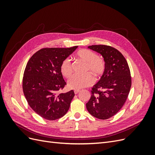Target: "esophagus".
<instances>
[{
    "mask_svg": "<svg viewBox=\"0 0 155 155\" xmlns=\"http://www.w3.org/2000/svg\"><path fill=\"white\" fill-rule=\"evenodd\" d=\"M79 92H80V91H79V90H74L75 94H78Z\"/></svg>",
    "mask_w": 155,
    "mask_h": 155,
    "instance_id": "esophagus-1",
    "label": "esophagus"
}]
</instances>
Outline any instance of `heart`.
Here are the masks:
<instances>
[{"label":"heart","mask_w":155,"mask_h":155,"mask_svg":"<svg viewBox=\"0 0 155 155\" xmlns=\"http://www.w3.org/2000/svg\"><path fill=\"white\" fill-rule=\"evenodd\" d=\"M77 58L85 63V72L83 76H75L69 79L68 87L70 89L78 90L92 85L94 82V78H100L104 76L106 70V63L105 60L100 57L93 51L87 49L79 50L76 54ZM60 71L63 76L69 78L72 74V66L69 58L64 59L60 66Z\"/></svg>","instance_id":"obj_1"}]
</instances>
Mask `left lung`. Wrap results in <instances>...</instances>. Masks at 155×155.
<instances>
[{
	"instance_id": "left-lung-1",
	"label": "left lung",
	"mask_w": 155,
	"mask_h": 155,
	"mask_svg": "<svg viewBox=\"0 0 155 155\" xmlns=\"http://www.w3.org/2000/svg\"><path fill=\"white\" fill-rule=\"evenodd\" d=\"M88 47L103 56L106 70L92 88L87 109L95 118L107 120L115 115L127 100L131 87L130 69L122 54L112 46L100 45Z\"/></svg>"
}]
</instances>
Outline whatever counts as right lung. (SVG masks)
<instances>
[{"instance_id":"1","label":"right lung","mask_w":155,"mask_h":155,"mask_svg":"<svg viewBox=\"0 0 155 155\" xmlns=\"http://www.w3.org/2000/svg\"><path fill=\"white\" fill-rule=\"evenodd\" d=\"M78 48H44L33 55L26 66L22 89L28 104L37 114L55 120L68 112L74 91L58 92L67 85L60 71L63 61Z\"/></svg>"}]
</instances>
